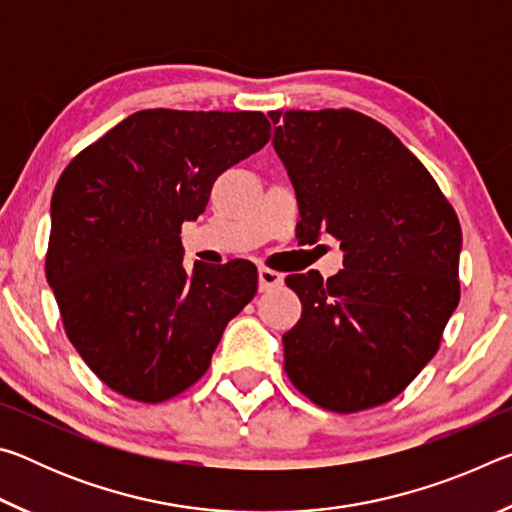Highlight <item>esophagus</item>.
<instances>
[{
  "instance_id": "esophagus-1",
  "label": "esophagus",
  "mask_w": 512,
  "mask_h": 512,
  "mask_svg": "<svg viewBox=\"0 0 512 512\" xmlns=\"http://www.w3.org/2000/svg\"><path fill=\"white\" fill-rule=\"evenodd\" d=\"M282 280H284L282 273L273 271V268H259V289H262V291L280 287Z\"/></svg>"
}]
</instances>
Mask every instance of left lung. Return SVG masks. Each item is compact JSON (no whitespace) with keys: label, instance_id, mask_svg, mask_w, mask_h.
Segmentation results:
<instances>
[{"label":"left lung","instance_id":"left-lung-1","mask_svg":"<svg viewBox=\"0 0 512 512\" xmlns=\"http://www.w3.org/2000/svg\"><path fill=\"white\" fill-rule=\"evenodd\" d=\"M296 189V235L341 241L343 271L293 273L302 314L282 336L284 372L325 411L391 402L438 352L461 300V223L424 164L350 108L268 112Z\"/></svg>","mask_w":512,"mask_h":512}]
</instances>
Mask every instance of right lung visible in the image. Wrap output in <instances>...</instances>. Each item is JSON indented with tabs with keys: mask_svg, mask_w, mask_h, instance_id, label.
I'll list each match as a JSON object with an SVG mask.
<instances>
[{
	"mask_svg": "<svg viewBox=\"0 0 512 512\" xmlns=\"http://www.w3.org/2000/svg\"><path fill=\"white\" fill-rule=\"evenodd\" d=\"M268 140L264 112L140 110L60 173L47 282L67 339L115 393L144 404L185 393L255 298L244 259L187 273L180 230L205 212L214 180Z\"/></svg>",
	"mask_w": 512,
	"mask_h": 512,
	"instance_id": "obj_1",
	"label": "right lung"
}]
</instances>
